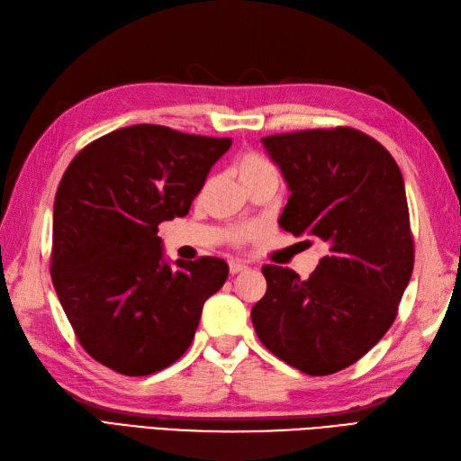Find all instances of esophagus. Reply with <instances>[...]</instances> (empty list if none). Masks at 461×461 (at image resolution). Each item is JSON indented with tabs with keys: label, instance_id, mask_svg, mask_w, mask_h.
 <instances>
[{
	"label": "esophagus",
	"instance_id": "esophagus-1",
	"mask_svg": "<svg viewBox=\"0 0 461 461\" xmlns=\"http://www.w3.org/2000/svg\"><path fill=\"white\" fill-rule=\"evenodd\" d=\"M243 270H247V265H243V263H238V261H230V273H231V275L243 273Z\"/></svg>",
	"mask_w": 461,
	"mask_h": 461
}]
</instances>
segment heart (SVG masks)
I'll return each instance as SVG.
<instances>
[{"mask_svg":"<svg viewBox=\"0 0 461 461\" xmlns=\"http://www.w3.org/2000/svg\"><path fill=\"white\" fill-rule=\"evenodd\" d=\"M233 171L240 176L245 188H249L261 181H278V169L270 163L267 158L257 151H243L241 156L235 159ZM255 235L251 228H235L230 231L228 240L233 247H241L243 243L249 241Z\"/></svg>","mask_w":461,"mask_h":461,"instance_id":"b5f03b06","label":"heart"}]
</instances>
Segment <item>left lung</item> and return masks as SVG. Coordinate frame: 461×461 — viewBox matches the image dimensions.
Returning a JSON list of instances; mask_svg holds the SVG:
<instances>
[{
  "label": "left lung",
  "instance_id": "1",
  "mask_svg": "<svg viewBox=\"0 0 461 461\" xmlns=\"http://www.w3.org/2000/svg\"><path fill=\"white\" fill-rule=\"evenodd\" d=\"M292 191L280 226L323 247L310 278L265 265L267 294L251 310L261 343L310 375L360 360L397 317L415 265L399 165L350 126L261 140Z\"/></svg>",
  "mask_w": 461,
  "mask_h": 461
}]
</instances>
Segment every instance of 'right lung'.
<instances>
[{
    "label": "right lung",
    "instance_id": "obj_1",
    "mask_svg": "<svg viewBox=\"0 0 461 461\" xmlns=\"http://www.w3.org/2000/svg\"><path fill=\"white\" fill-rule=\"evenodd\" d=\"M231 138L134 124L93 140L54 198L50 275L79 345L107 368L149 375L191 347L226 261H163L159 223L188 214Z\"/></svg>",
    "mask_w": 461,
    "mask_h": 461
}]
</instances>
